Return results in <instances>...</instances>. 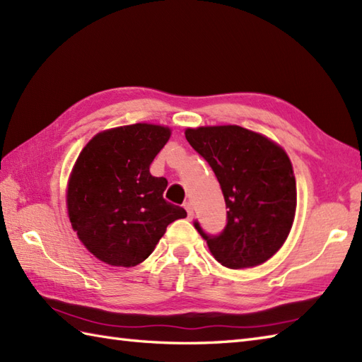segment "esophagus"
I'll list each match as a JSON object with an SVG mask.
<instances>
[{
	"mask_svg": "<svg viewBox=\"0 0 362 362\" xmlns=\"http://www.w3.org/2000/svg\"><path fill=\"white\" fill-rule=\"evenodd\" d=\"M185 210H187V213H188V219H193L194 218V209H193V204L191 202H185Z\"/></svg>",
	"mask_w": 362,
	"mask_h": 362,
	"instance_id": "esophagus-1",
	"label": "esophagus"
}]
</instances>
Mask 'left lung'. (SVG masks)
<instances>
[{
  "label": "left lung",
  "mask_w": 362,
  "mask_h": 362,
  "mask_svg": "<svg viewBox=\"0 0 362 362\" xmlns=\"http://www.w3.org/2000/svg\"><path fill=\"white\" fill-rule=\"evenodd\" d=\"M185 136L216 174L228 209L219 236L194 224L211 255L228 269L263 264L281 249L296 218V175L286 151L235 124L188 127Z\"/></svg>",
  "instance_id": "8db88e82"
}]
</instances>
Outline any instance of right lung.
Here are the masks:
<instances>
[{
    "instance_id": "1",
    "label": "right lung",
    "mask_w": 362,
    "mask_h": 362,
    "mask_svg": "<svg viewBox=\"0 0 362 362\" xmlns=\"http://www.w3.org/2000/svg\"><path fill=\"white\" fill-rule=\"evenodd\" d=\"M171 136L168 126L136 122L103 130L83 146L66 183V210L86 249L103 263L134 267L171 222L187 218L166 202L165 177L149 166Z\"/></svg>"
}]
</instances>
